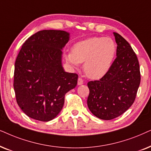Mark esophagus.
Segmentation results:
<instances>
[{"label": "esophagus", "mask_w": 151, "mask_h": 151, "mask_svg": "<svg viewBox=\"0 0 151 151\" xmlns=\"http://www.w3.org/2000/svg\"><path fill=\"white\" fill-rule=\"evenodd\" d=\"M77 83H78V85H82V84L83 83V79H82V78H81V77L78 78Z\"/></svg>", "instance_id": "34e87169"}]
</instances>
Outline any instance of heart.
<instances>
[{
    "instance_id": "b5f03b06",
    "label": "heart",
    "mask_w": 151,
    "mask_h": 151,
    "mask_svg": "<svg viewBox=\"0 0 151 151\" xmlns=\"http://www.w3.org/2000/svg\"><path fill=\"white\" fill-rule=\"evenodd\" d=\"M116 45L110 37H94L74 44L68 53V61L74 67L83 63L86 75L91 79H99L109 71L115 59Z\"/></svg>"
}]
</instances>
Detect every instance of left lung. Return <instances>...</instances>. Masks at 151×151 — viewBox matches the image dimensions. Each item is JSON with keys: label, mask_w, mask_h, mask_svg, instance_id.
Returning <instances> with one entry per match:
<instances>
[{"label": "left lung", "mask_w": 151, "mask_h": 151, "mask_svg": "<svg viewBox=\"0 0 151 151\" xmlns=\"http://www.w3.org/2000/svg\"><path fill=\"white\" fill-rule=\"evenodd\" d=\"M116 57L99 80L88 83L87 104L94 116L110 120L124 113L134 103L141 81L136 54L125 39L114 32Z\"/></svg>", "instance_id": "obj_1"}]
</instances>
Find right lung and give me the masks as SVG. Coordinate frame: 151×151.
I'll return each mask as SVG.
<instances>
[{"label":"right lung","mask_w":151,"mask_h":151,"mask_svg":"<svg viewBox=\"0 0 151 151\" xmlns=\"http://www.w3.org/2000/svg\"><path fill=\"white\" fill-rule=\"evenodd\" d=\"M70 34L42 30L25 41L16 59L14 88L18 105L25 114L41 122L61 112L65 95L77 84L78 75L64 71L61 50Z\"/></svg>","instance_id":"add662e5"}]
</instances>
